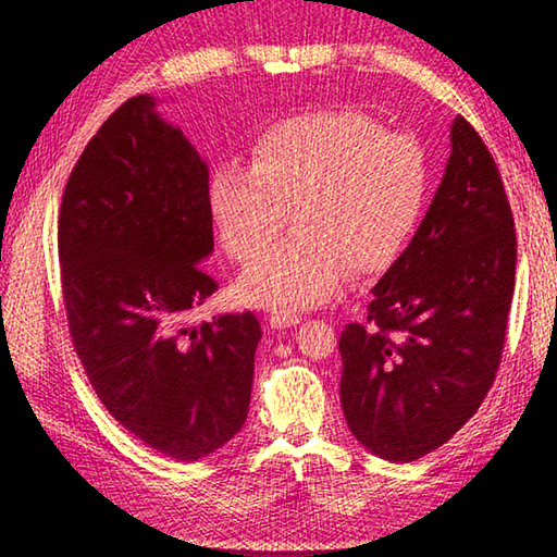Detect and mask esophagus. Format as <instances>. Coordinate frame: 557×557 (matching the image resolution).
<instances>
[{
  "instance_id": "esophagus-1",
  "label": "esophagus",
  "mask_w": 557,
  "mask_h": 557,
  "mask_svg": "<svg viewBox=\"0 0 557 557\" xmlns=\"http://www.w3.org/2000/svg\"><path fill=\"white\" fill-rule=\"evenodd\" d=\"M299 323V315L292 313V311H272L268 315V325L282 330V327H289V325H297Z\"/></svg>"
}]
</instances>
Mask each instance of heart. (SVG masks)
Listing matches in <instances>:
<instances>
[{"mask_svg": "<svg viewBox=\"0 0 557 557\" xmlns=\"http://www.w3.org/2000/svg\"><path fill=\"white\" fill-rule=\"evenodd\" d=\"M429 191L431 158L417 134L337 108L260 128L248 170L224 162L212 172L208 210L236 263L269 250L293 212L298 234L248 268L239 289L251 304L301 311L335 299L349 270L366 277L393 265Z\"/></svg>", "mask_w": 557, "mask_h": 557, "instance_id": "obj_1", "label": "heart"}]
</instances>
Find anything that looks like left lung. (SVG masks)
I'll return each instance as SVG.
<instances>
[{"mask_svg":"<svg viewBox=\"0 0 557 557\" xmlns=\"http://www.w3.org/2000/svg\"><path fill=\"white\" fill-rule=\"evenodd\" d=\"M419 232L339 335V401L351 433L413 461L474 417L498 373L517 234L498 164L465 116Z\"/></svg>","mask_w":557,"mask_h":557,"instance_id":"left-lung-1","label":"left lung"}]
</instances>
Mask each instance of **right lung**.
I'll return each mask as SVG.
<instances>
[{
	"instance_id": "1",
	"label": "right lung",
	"mask_w": 557,
	"mask_h": 557,
	"mask_svg": "<svg viewBox=\"0 0 557 557\" xmlns=\"http://www.w3.org/2000/svg\"><path fill=\"white\" fill-rule=\"evenodd\" d=\"M136 96L71 170L57 248L69 335L96 395L158 453L196 461L239 433L260 325L251 311L198 327L218 292L208 168L180 128Z\"/></svg>"
}]
</instances>
